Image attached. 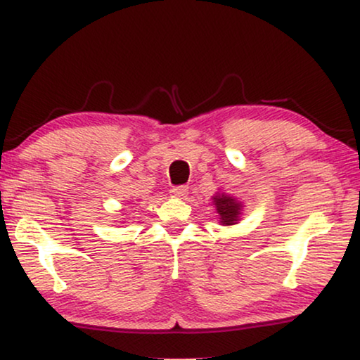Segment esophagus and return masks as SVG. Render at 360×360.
Wrapping results in <instances>:
<instances>
[{"mask_svg": "<svg viewBox=\"0 0 360 360\" xmlns=\"http://www.w3.org/2000/svg\"><path fill=\"white\" fill-rule=\"evenodd\" d=\"M174 196L176 198H185L188 195V186L186 185H179V186H172V190H170Z\"/></svg>", "mask_w": 360, "mask_h": 360, "instance_id": "obj_1", "label": "esophagus"}]
</instances>
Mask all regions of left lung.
Here are the masks:
<instances>
[{
	"label": "left lung",
	"instance_id": "obj_1",
	"mask_svg": "<svg viewBox=\"0 0 360 360\" xmlns=\"http://www.w3.org/2000/svg\"><path fill=\"white\" fill-rule=\"evenodd\" d=\"M215 211L219 214L220 224L222 225H235L238 224L241 215L243 204L236 198L226 195V193H217L214 198Z\"/></svg>",
	"mask_w": 360,
	"mask_h": 360
}]
</instances>
